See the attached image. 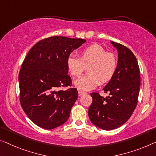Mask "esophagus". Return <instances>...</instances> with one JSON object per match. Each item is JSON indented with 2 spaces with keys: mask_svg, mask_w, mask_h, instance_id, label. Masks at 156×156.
<instances>
[{
  "mask_svg": "<svg viewBox=\"0 0 156 156\" xmlns=\"http://www.w3.org/2000/svg\"><path fill=\"white\" fill-rule=\"evenodd\" d=\"M85 94V92H83V91H78L79 96H82V95Z\"/></svg>",
  "mask_w": 156,
  "mask_h": 156,
  "instance_id": "obj_1",
  "label": "esophagus"
}]
</instances>
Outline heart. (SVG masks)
<instances>
[{
	"mask_svg": "<svg viewBox=\"0 0 156 156\" xmlns=\"http://www.w3.org/2000/svg\"><path fill=\"white\" fill-rule=\"evenodd\" d=\"M77 57L69 56L66 67L73 77H79L87 66L88 74L78 79L74 85L78 90L87 91L101 83L108 82L116 71L118 59L113 52H108L102 46L93 44L82 50Z\"/></svg>",
	"mask_w": 156,
	"mask_h": 156,
	"instance_id": "b5f03b06",
	"label": "heart"
}]
</instances>
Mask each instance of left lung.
Listing matches in <instances>:
<instances>
[{"instance_id":"obj_1","label":"left lung","mask_w":156,"mask_h":156,"mask_svg":"<svg viewBox=\"0 0 156 156\" xmlns=\"http://www.w3.org/2000/svg\"><path fill=\"white\" fill-rule=\"evenodd\" d=\"M118 51L116 71L105 87L104 98L92 92V103L88 110L91 122L104 130H111L122 125L135 109L140 87V71L137 60L129 48L111 41Z\"/></svg>"}]
</instances>
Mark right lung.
Wrapping results in <instances>:
<instances>
[{
    "label": "right lung",
    "mask_w": 156,
    "mask_h": 156,
    "mask_svg": "<svg viewBox=\"0 0 156 156\" xmlns=\"http://www.w3.org/2000/svg\"><path fill=\"white\" fill-rule=\"evenodd\" d=\"M85 41L50 37L33 46L23 62L19 74L20 104L29 119L42 128H56L69 119L78 92L76 88H59L71 85L66 59Z\"/></svg>",
    "instance_id": "1"
}]
</instances>
